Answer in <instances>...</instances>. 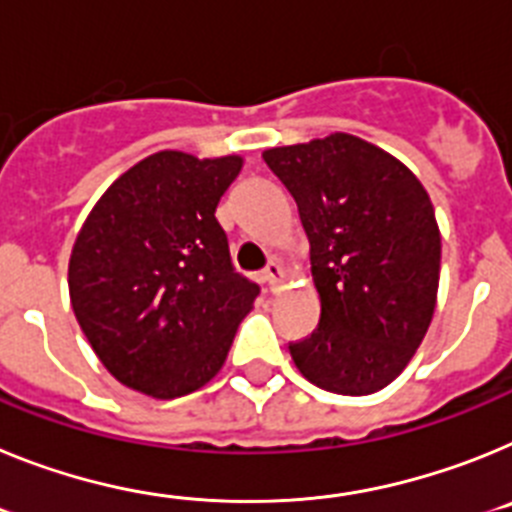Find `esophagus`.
Listing matches in <instances>:
<instances>
[{"mask_svg": "<svg viewBox=\"0 0 512 512\" xmlns=\"http://www.w3.org/2000/svg\"><path fill=\"white\" fill-rule=\"evenodd\" d=\"M260 278H262V283H268L270 291H275V288H278V283L283 281L281 262H268V268L262 270Z\"/></svg>", "mask_w": 512, "mask_h": 512, "instance_id": "34e87169", "label": "esophagus"}]
</instances>
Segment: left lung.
Returning <instances> with one entry per match:
<instances>
[{"label":"left lung","mask_w":512,"mask_h":512,"mask_svg":"<svg viewBox=\"0 0 512 512\" xmlns=\"http://www.w3.org/2000/svg\"><path fill=\"white\" fill-rule=\"evenodd\" d=\"M309 237L317 330L291 342L319 389L363 397L397 379L428 332L441 234L428 193L402 162L348 133L262 154Z\"/></svg>","instance_id":"left-lung-1"}]
</instances>
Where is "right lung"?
Listing matches in <instances>:
<instances>
[{"label":"right lung","mask_w":512,"mask_h":512,"mask_svg":"<svg viewBox=\"0 0 512 512\" xmlns=\"http://www.w3.org/2000/svg\"><path fill=\"white\" fill-rule=\"evenodd\" d=\"M239 157L159 151L121 175L84 221L69 260L71 309L102 366L175 399L219 373L260 286L234 270L216 206Z\"/></svg>","instance_id":"add662e5"}]
</instances>
